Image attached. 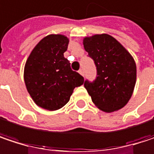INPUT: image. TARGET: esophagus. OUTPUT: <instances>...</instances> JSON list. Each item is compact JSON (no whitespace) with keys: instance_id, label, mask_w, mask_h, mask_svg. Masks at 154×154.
<instances>
[{"instance_id":"obj_1","label":"esophagus","mask_w":154,"mask_h":154,"mask_svg":"<svg viewBox=\"0 0 154 154\" xmlns=\"http://www.w3.org/2000/svg\"><path fill=\"white\" fill-rule=\"evenodd\" d=\"M78 72H79V74H80L81 76H83V77L85 76V74H84V70H83L82 69H80L78 70Z\"/></svg>"}]
</instances>
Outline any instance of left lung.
<instances>
[{
	"label": "left lung",
	"mask_w": 154,
	"mask_h": 154,
	"mask_svg": "<svg viewBox=\"0 0 154 154\" xmlns=\"http://www.w3.org/2000/svg\"><path fill=\"white\" fill-rule=\"evenodd\" d=\"M83 44L97 68L95 81L85 82L92 102L106 113L122 108L131 98L137 80L132 55L118 40L106 33L85 37Z\"/></svg>",
	"instance_id": "1"
}]
</instances>
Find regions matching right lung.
Masks as SVG:
<instances>
[{"label": "right lung", "instance_id": "obj_1", "mask_svg": "<svg viewBox=\"0 0 154 154\" xmlns=\"http://www.w3.org/2000/svg\"><path fill=\"white\" fill-rule=\"evenodd\" d=\"M69 38L62 34L43 38L26 60L23 79L37 106L49 111L62 108L74 89L84 84V77L70 68L63 55Z\"/></svg>", "mask_w": 154, "mask_h": 154}]
</instances>
